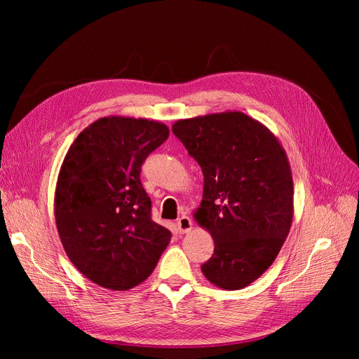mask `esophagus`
<instances>
[{
  "mask_svg": "<svg viewBox=\"0 0 359 359\" xmlns=\"http://www.w3.org/2000/svg\"><path fill=\"white\" fill-rule=\"evenodd\" d=\"M177 226H178V231H180V233H187V232H190V231H191L193 222L190 220V217H189V215H182V217H180V219H178Z\"/></svg>",
  "mask_w": 359,
  "mask_h": 359,
  "instance_id": "1",
  "label": "esophagus"
}]
</instances>
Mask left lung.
I'll return each mask as SVG.
<instances>
[{
    "mask_svg": "<svg viewBox=\"0 0 359 359\" xmlns=\"http://www.w3.org/2000/svg\"><path fill=\"white\" fill-rule=\"evenodd\" d=\"M172 132L203 172L193 217L211 233L214 255L202 273L220 289H243L273 265L290 231L286 151L266 126L238 111L178 119Z\"/></svg>",
    "mask_w": 359,
    "mask_h": 359,
    "instance_id": "left-lung-1",
    "label": "left lung"
}]
</instances>
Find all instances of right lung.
Returning <instances> with one entry per match:
<instances>
[{
    "instance_id": "add662e5",
    "label": "right lung",
    "mask_w": 359,
    "mask_h": 359,
    "mask_svg": "<svg viewBox=\"0 0 359 359\" xmlns=\"http://www.w3.org/2000/svg\"><path fill=\"white\" fill-rule=\"evenodd\" d=\"M169 137L166 124L104 116L70 145L58 173L55 223L72 264L93 283L132 289L153 273L172 233L151 219L142 163Z\"/></svg>"
}]
</instances>
